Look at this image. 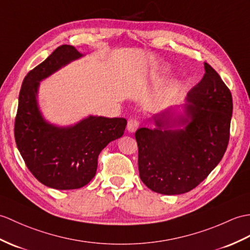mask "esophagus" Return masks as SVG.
<instances>
[{
    "label": "esophagus",
    "instance_id": "34e87169",
    "mask_svg": "<svg viewBox=\"0 0 250 250\" xmlns=\"http://www.w3.org/2000/svg\"><path fill=\"white\" fill-rule=\"evenodd\" d=\"M138 126H139V121L137 119L132 118V119H129V121H127L126 129L129 132H131V133L135 132L138 129Z\"/></svg>",
    "mask_w": 250,
    "mask_h": 250
}]
</instances>
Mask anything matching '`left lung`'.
<instances>
[{
	"instance_id": "8db88e82",
	"label": "left lung",
	"mask_w": 250,
	"mask_h": 250,
	"mask_svg": "<svg viewBox=\"0 0 250 250\" xmlns=\"http://www.w3.org/2000/svg\"><path fill=\"white\" fill-rule=\"evenodd\" d=\"M205 71L188 94L187 117L170 120L163 112L154 117V129L141 127L135 132L139 177L155 193H188L210 175L227 150L232 96L207 62ZM173 125L185 127L172 130Z\"/></svg>"
}]
</instances>
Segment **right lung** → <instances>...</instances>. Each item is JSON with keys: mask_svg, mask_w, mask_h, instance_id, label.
I'll use <instances>...</instances> for the list:
<instances>
[{"mask_svg": "<svg viewBox=\"0 0 250 250\" xmlns=\"http://www.w3.org/2000/svg\"><path fill=\"white\" fill-rule=\"evenodd\" d=\"M82 54L72 45L55 49L26 74L19 94L15 139L21 156L40 183L56 189L83 188L95 177L98 156L108 143L124 135L125 118L89 116L72 126L46 123L37 104L39 82Z\"/></svg>", "mask_w": 250, "mask_h": 250, "instance_id": "right-lung-1", "label": "right lung"}]
</instances>
